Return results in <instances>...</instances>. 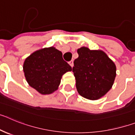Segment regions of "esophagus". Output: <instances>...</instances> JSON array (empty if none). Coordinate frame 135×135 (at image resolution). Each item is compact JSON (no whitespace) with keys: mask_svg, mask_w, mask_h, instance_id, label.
<instances>
[{"mask_svg":"<svg viewBox=\"0 0 135 135\" xmlns=\"http://www.w3.org/2000/svg\"><path fill=\"white\" fill-rule=\"evenodd\" d=\"M69 64H70V65H71V68H72V67L74 66V62H73V61H72V60L70 61L69 62Z\"/></svg>","mask_w":135,"mask_h":135,"instance_id":"1","label":"esophagus"}]
</instances>
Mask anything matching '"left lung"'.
Instances as JSON below:
<instances>
[{
    "instance_id": "left-lung-1",
    "label": "left lung",
    "mask_w": 135,
    "mask_h": 135,
    "mask_svg": "<svg viewBox=\"0 0 135 135\" xmlns=\"http://www.w3.org/2000/svg\"><path fill=\"white\" fill-rule=\"evenodd\" d=\"M72 71L76 89L82 97L99 99L111 89L116 76V67L105 53L87 47L78 49Z\"/></svg>"
}]
</instances>
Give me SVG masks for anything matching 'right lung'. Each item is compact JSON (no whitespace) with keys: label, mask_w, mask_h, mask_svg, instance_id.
<instances>
[{"label":"right lung","mask_w":135,"mask_h":135,"mask_svg":"<svg viewBox=\"0 0 135 135\" xmlns=\"http://www.w3.org/2000/svg\"><path fill=\"white\" fill-rule=\"evenodd\" d=\"M23 69L27 83L42 95L57 90L62 76L71 71V67L63 59L61 52L53 46L31 54L25 60Z\"/></svg>","instance_id":"right-lung-1"}]
</instances>
